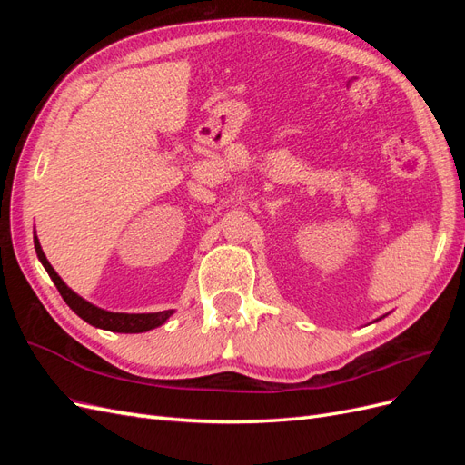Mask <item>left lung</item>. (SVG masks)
Segmentation results:
<instances>
[{
  "mask_svg": "<svg viewBox=\"0 0 465 465\" xmlns=\"http://www.w3.org/2000/svg\"><path fill=\"white\" fill-rule=\"evenodd\" d=\"M384 316H388V314H384ZM384 316H380V318H378V320H382V318H384ZM378 320H374V322H378Z\"/></svg>",
  "mask_w": 465,
  "mask_h": 465,
  "instance_id": "1",
  "label": "left lung"
}]
</instances>
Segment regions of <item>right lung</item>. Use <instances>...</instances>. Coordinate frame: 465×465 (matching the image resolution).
Listing matches in <instances>:
<instances>
[{
	"label": "right lung",
	"instance_id": "obj_1",
	"mask_svg": "<svg viewBox=\"0 0 465 465\" xmlns=\"http://www.w3.org/2000/svg\"><path fill=\"white\" fill-rule=\"evenodd\" d=\"M35 250H36V256H38L40 263L45 265V270L48 272L50 279L54 281V285L58 287L65 304L72 308V311L79 318H83L94 328L108 330V331H118V333H143V331H149V330L163 326V323L174 314V311L149 312V314H125V312H110V311H104V308H98V306L91 304L89 301L79 297V294L69 289L62 281V277L54 272V267L46 260L45 252H42L36 231H35Z\"/></svg>",
	"mask_w": 465,
	"mask_h": 465
}]
</instances>
